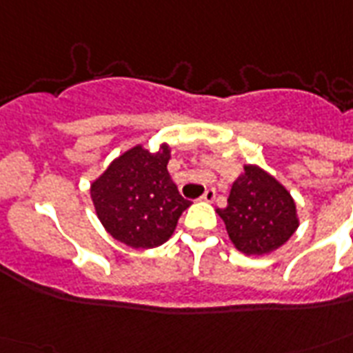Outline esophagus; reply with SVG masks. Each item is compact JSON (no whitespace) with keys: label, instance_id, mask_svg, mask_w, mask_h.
<instances>
[{"label":"esophagus","instance_id":"34e87169","mask_svg":"<svg viewBox=\"0 0 353 353\" xmlns=\"http://www.w3.org/2000/svg\"><path fill=\"white\" fill-rule=\"evenodd\" d=\"M201 199H203V201H207V203H212V201H214V199H216V190H214V188H207L203 196H201Z\"/></svg>","mask_w":353,"mask_h":353}]
</instances>
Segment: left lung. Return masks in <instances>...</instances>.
Wrapping results in <instances>:
<instances>
[{"label": "left lung", "mask_w": 353, "mask_h": 353, "mask_svg": "<svg viewBox=\"0 0 353 353\" xmlns=\"http://www.w3.org/2000/svg\"><path fill=\"white\" fill-rule=\"evenodd\" d=\"M229 238L245 254H268L290 240L299 227L291 194L256 165L243 166L232 183L225 209H218Z\"/></svg>", "instance_id": "8db88e82"}]
</instances>
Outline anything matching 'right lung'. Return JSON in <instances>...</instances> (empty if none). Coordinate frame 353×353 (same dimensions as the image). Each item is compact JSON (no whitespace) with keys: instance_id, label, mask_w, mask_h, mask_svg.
Masks as SVG:
<instances>
[{"instance_id":"right-lung-1","label":"right lung","mask_w":353,"mask_h":353,"mask_svg":"<svg viewBox=\"0 0 353 353\" xmlns=\"http://www.w3.org/2000/svg\"><path fill=\"white\" fill-rule=\"evenodd\" d=\"M168 161V144H161L157 152L137 144L91 183L97 216L115 240L133 249H152L174 234L190 201L172 181Z\"/></svg>"}]
</instances>
